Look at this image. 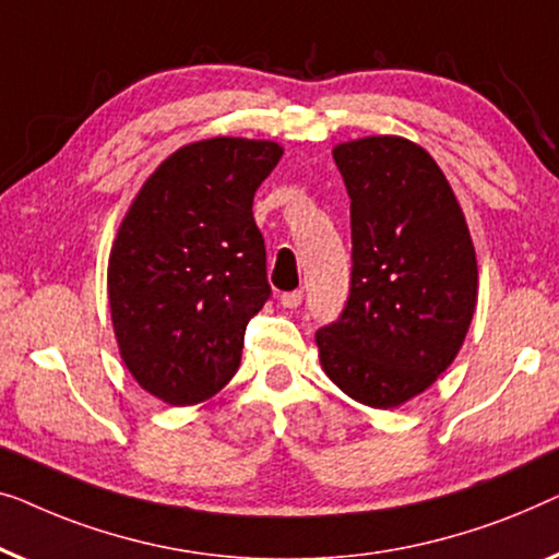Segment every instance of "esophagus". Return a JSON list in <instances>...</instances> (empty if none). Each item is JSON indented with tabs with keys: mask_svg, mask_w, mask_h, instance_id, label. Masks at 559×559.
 <instances>
[{
	"mask_svg": "<svg viewBox=\"0 0 559 559\" xmlns=\"http://www.w3.org/2000/svg\"><path fill=\"white\" fill-rule=\"evenodd\" d=\"M278 301H281L283 309H296V306H301L304 294H301V290H288V294H281Z\"/></svg>",
	"mask_w": 559,
	"mask_h": 559,
	"instance_id": "esophagus-1",
	"label": "esophagus"
}]
</instances>
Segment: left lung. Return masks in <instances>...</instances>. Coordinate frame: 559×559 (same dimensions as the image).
<instances>
[{
    "instance_id": "left-lung-1",
    "label": "left lung",
    "mask_w": 559,
    "mask_h": 559,
    "mask_svg": "<svg viewBox=\"0 0 559 559\" xmlns=\"http://www.w3.org/2000/svg\"><path fill=\"white\" fill-rule=\"evenodd\" d=\"M349 194L352 290L317 332L329 380L390 411L426 392L466 340L478 265L466 215L426 148L361 136L332 148Z\"/></svg>"
}]
</instances>
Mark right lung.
Masks as SVG:
<instances>
[{
    "label": "right lung",
    "mask_w": 559,
    "mask_h": 559,
    "mask_svg": "<svg viewBox=\"0 0 559 559\" xmlns=\"http://www.w3.org/2000/svg\"><path fill=\"white\" fill-rule=\"evenodd\" d=\"M281 156L265 139L194 141L126 210L108 306L126 369L162 403H204L238 372L248 321L271 296L253 198Z\"/></svg>",
    "instance_id": "obj_1"
}]
</instances>
